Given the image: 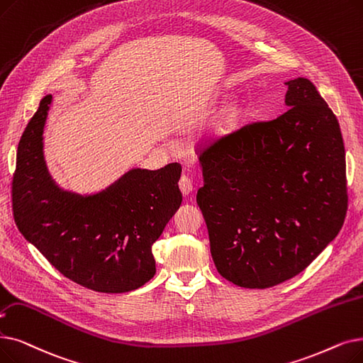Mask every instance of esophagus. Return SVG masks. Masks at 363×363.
I'll return each mask as SVG.
<instances>
[{
	"mask_svg": "<svg viewBox=\"0 0 363 363\" xmlns=\"http://www.w3.org/2000/svg\"><path fill=\"white\" fill-rule=\"evenodd\" d=\"M179 190L184 196H188L191 191H193V181L188 178V177H181L179 179Z\"/></svg>",
	"mask_w": 363,
	"mask_h": 363,
	"instance_id": "34e87169",
	"label": "esophagus"
}]
</instances>
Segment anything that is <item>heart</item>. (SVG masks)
<instances>
[{
	"label": "heart",
	"mask_w": 363,
	"mask_h": 363,
	"mask_svg": "<svg viewBox=\"0 0 363 363\" xmlns=\"http://www.w3.org/2000/svg\"><path fill=\"white\" fill-rule=\"evenodd\" d=\"M238 114H239V106L234 102L227 104L223 109H220V113L218 114V117L213 123L212 135L220 136V135L227 133L231 129V125L234 124L235 118H238Z\"/></svg>",
	"instance_id": "obj_1"
}]
</instances>
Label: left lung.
I'll list each match as a JSON object with an SVG mask.
<instances>
[{
	"mask_svg": "<svg viewBox=\"0 0 363 363\" xmlns=\"http://www.w3.org/2000/svg\"><path fill=\"white\" fill-rule=\"evenodd\" d=\"M286 86L281 114L199 148L197 204L211 254L218 273L242 288H270L301 273L337 238L347 212L338 120L307 78Z\"/></svg>",
	"mask_w": 363,
	"mask_h": 363,
	"instance_id": "obj_1",
	"label": "left lung"
}]
</instances>
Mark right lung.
<instances>
[{
  "label": "right lung",
  "instance_id": "right-lung-1",
  "mask_svg": "<svg viewBox=\"0 0 363 363\" xmlns=\"http://www.w3.org/2000/svg\"><path fill=\"white\" fill-rule=\"evenodd\" d=\"M50 104L47 94L19 140L11 181L16 225L78 285L105 294L135 291L154 277L151 247L181 206V164L132 169L93 196L60 190L43 155Z\"/></svg>",
  "mask_w": 363,
  "mask_h": 363
}]
</instances>
